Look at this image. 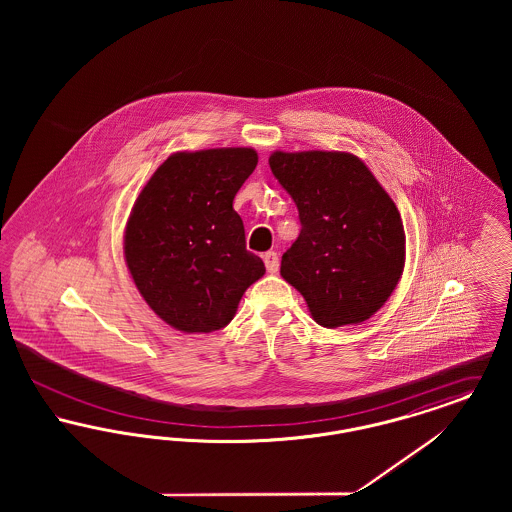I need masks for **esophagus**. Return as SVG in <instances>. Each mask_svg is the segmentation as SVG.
<instances>
[{"instance_id": "34e87169", "label": "esophagus", "mask_w": 512, "mask_h": 512, "mask_svg": "<svg viewBox=\"0 0 512 512\" xmlns=\"http://www.w3.org/2000/svg\"><path fill=\"white\" fill-rule=\"evenodd\" d=\"M263 261H265V267H267L268 272L270 274H276L278 272V255L274 253V251H267L265 255H263Z\"/></svg>"}]
</instances>
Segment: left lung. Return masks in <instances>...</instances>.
Wrapping results in <instances>:
<instances>
[{
	"mask_svg": "<svg viewBox=\"0 0 512 512\" xmlns=\"http://www.w3.org/2000/svg\"><path fill=\"white\" fill-rule=\"evenodd\" d=\"M270 171L292 195L301 232L280 274L324 328L359 324L395 290L405 267V230L388 192L345 151H274Z\"/></svg>",
	"mask_w": 512,
	"mask_h": 512,
	"instance_id": "obj_1",
	"label": "left lung"
}]
</instances>
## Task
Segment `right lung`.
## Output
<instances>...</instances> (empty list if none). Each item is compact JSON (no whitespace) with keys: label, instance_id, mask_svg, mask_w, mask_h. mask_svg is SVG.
I'll list each match as a JSON object with an SVG mask.
<instances>
[{"label":"right lung","instance_id":"add662e5","mask_svg":"<svg viewBox=\"0 0 512 512\" xmlns=\"http://www.w3.org/2000/svg\"><path fill=\"white\" fill-rule=\"evenodd\" d=\"M251 147L178 151L153 172L124 230V259L153 313L186 334L224 328L265 274L232 201L257 167Z\"/></svg>","mask_w":512,"mask_h":512}]
</instances>
